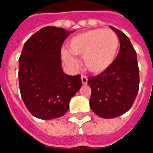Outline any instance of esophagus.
Here are the masks:
<instances>
[{
	"label": "esophagus",
	"instance_id": "1",
	"mask_svg": "<svg viewBox=\"0 0 153 153\" xmlns=\"http://www.w3.org/2000/svg\"><path fill=\"white\" fill-rule=\"evenodd\" d=\"M81 80H82V83L83 85H85V84L88 83V77L85 76H81Z\"/></svg>",
	"mask_w": 153,
	"mask_h": 153
}]
</instances>
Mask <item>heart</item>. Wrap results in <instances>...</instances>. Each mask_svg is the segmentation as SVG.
<instances>
[{
	"mask_svg": "<svg viewBox=\"0 0 153 153\" xmlns=\"http://www.w3.org/2000/svg\"><path fill=\"white\" fill-rule=\"evenodd\" d=\"M119 45V37L113 30L98 28L83 32L72 38L69 44V51L74 56L83 58L84 67L89 72L100 74L114 63ZM70 53L63 51L62 57L66 65L77 69L78 61Z\"/></svg>",
	"mask_w": 153,
	"mask_h": 153,
	"instance_id": "b5f03b06",
	"label": "heart"
}]
</instances>
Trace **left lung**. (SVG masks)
Here are the masks:
<instances>
[{
  "label": "left lung",
  "instance_id": "8db88e82",
  "mask_svg": "<svg viewBox=\"0 0 153 153\" xmlns=\"http://www.w3.org/2000/svg\"><path fill=\"white\" fill-rule=\"evenodd\" d=\"M120 40V51L110 67L97 76L89 77V106L98 116L119 117L133 106L139 91L140 76L137 54L124 33L111 27Z\"/></svg>",
  "mask_w": 153,
  "mask_h": 153
}]
</instances>
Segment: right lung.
<instances>
[{"instance_id":"add662e5","label":"right lung","mask_w":153,"mask_h":153,"mask_svg":"<svg viewBox=\"0 0 153 153\" xmlns=\"http://www.w3.org/2000/svg\"><path fill=\"white\" fill-rule=\"evenodd\" d=\"M74 32L45 27L32 35L23 46L19 58V90L27 108L36 118L63 116L82 85L79 75H67L62 69L61 47Z\"/></svg>"}]
</instances>
